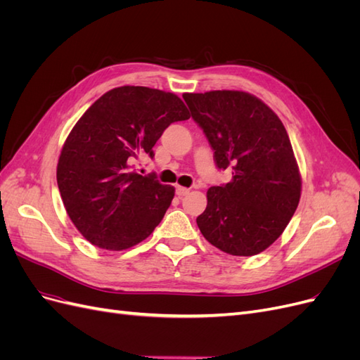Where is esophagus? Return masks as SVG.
<instances>
[{"label":"esophagus","mask_w":360,"mask_h":360,"mask_svg":"<svg viewBox=\"0 0 360 360\" xmlns=\"http://www.w3.org/2000/svg\"><path fill=\"white\" fill-rule=\"evenodd\" d=\"M189 191H191V189L183 188V186H177V188H176V192H177L179 197H184V195L189 193Z\"/></svg>","instance_id":"1"}]
</instances>
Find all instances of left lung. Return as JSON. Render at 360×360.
I'll use <instances>...</instances> for the list:
<instances>
[{
	"label": "left lung",
	"instance_id": "obj_1",
	"mask_svg": "<svg viewBox=\"0 0 360 360\" xmlns=\"http://www.w3.org/2000/svg\"><path fill=\"white\" fill-rule=\"evenodd\" d=\"M219 169L233 179L207 191L197 217L201 234L224 252L250 257L284 233L296 212L302 179L287 130L258 97L234 90L184 93Z\"/></svg>",
	"mask_w": 360,
	"mask_h": 360
}]
</instances>
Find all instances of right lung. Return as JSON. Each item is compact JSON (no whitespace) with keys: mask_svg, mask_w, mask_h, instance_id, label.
Masks as SVG:
<instances>
[{"mask_svg":"<svg viewBox=\"0 0 360 360\" xmlns=\"http://www.w3.org/2000/svg\"><path fill=\"white\" fill-rule=\"evenodd\" d=\"M189 111L174 93L148 86H117L99 97L63 146L57 183L70 221L97 248L129 249L160 224L174 189L132 163L153 147L171 123Z\"/></svg>","mask_w":360,"mask_h":360,"instance_id":"right-lung-1","label":"right lung"}]
</instances>
